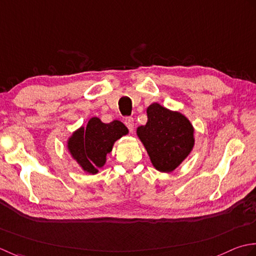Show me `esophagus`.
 <instances>
[{"label":"esophagus","mask_w":256,"mask_h":256,"mask_svg":"<svg viewBox=\"0 0 256 256\" xmlns=\"http://www.w3.org/2000/svg\"><path fill=\"white\" fill-rule=\"evenodd\" d=\"M124 124H126L130 132H134V118L132 117L124 118Z\"/></svg>","instance_id":"obj_1"}]
</instances>
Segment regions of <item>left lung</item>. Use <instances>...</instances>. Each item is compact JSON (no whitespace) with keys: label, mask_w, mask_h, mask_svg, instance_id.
Wrapping results in <instances>:
<instances>
[{"label":"left lung","mask_w":256,"mask_h":256,"mask_svg":"<svg viewBox=\"0 0 256 256\" xmlns=\"http://www.w3.org/2000/svg\"><path fill=\"white\" fill-rule=\"evenodd\" d=\"M148 122L137 129L151 162L161 172H171L194 148V127L180 112L154 102L147 109Z\"/></svg>","instance_id":"8db88e82"}]
</instances>
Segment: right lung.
Wrapping results in <instances>:
<instances>
[{
	"mask_svg": "<svg viewBox=\"0 0 256 256\" xmlns=\"http://www.w3.org/2000/svg\"><path fill=\"white\" fill-rule=\"evenodd\" d=\"M128 134V129L118 120L104 124L97 117L92 118L87 127H82L72 134L68 140V149L84 171L97 174L106 162V156L110 152L117 139Z\"/></svg>",
	"mask_w": 256,
	"mask_h": 256,
	"instance_id": "1",
	"label": "right lung"
}]
</instances>
